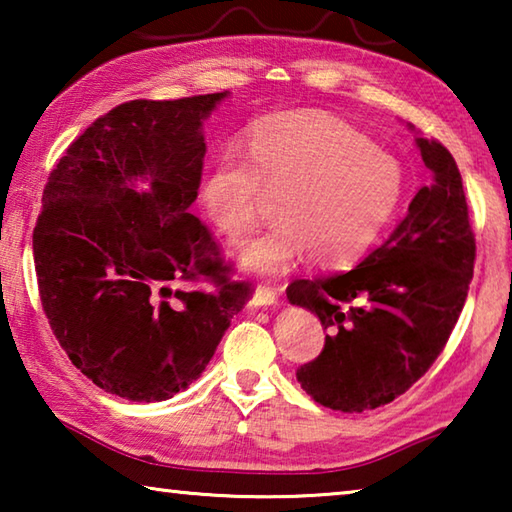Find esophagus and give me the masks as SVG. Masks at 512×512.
Listing matches in <instances>:
<instances>
[{
  "instance_id": "34e87169",
  "label": "esophagus",
  "mask_w": 512,
  "mask_h": 512,
  "mask_svg": "<svg viewBox=\"0 0 512 512\" xmlns=\"http://www.w3.org/2000/svg\"><path fill=\"white\" fill-rule=\"evenodd\" d=\"M277 302V291L271 287H257L253 298H250V307H268Z\"/></svg>"
}]
</instances>
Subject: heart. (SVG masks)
Masks as SVG:
<instances>
[{
    "label": "heart",
    "instance_id": "b5f03b06",
    "mask_svg": "<svg viewBox=\"0 0 512 512\" xmlns=\"http://www.w3.org/2000/svg\"><path fill=\"white\" fill-rule=\"evenodd\" d=\"M235 149L216 155L201 189L207 221L228 239L253 228L264 192L280 194L277 219L241 241L244 271L277 275L309 253L318 266L357 262L395 219L406 178L400 160L348 121L320 110L259 119Z\"/></svg>",
    "mask_w": 512,
    "mask_h": 512
}]
</instances>
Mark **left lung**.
I'll return each mask as SVG.
<instances>
[{
    "label": "left lung",
    "instance_id": "8db88e82",
    "mask_svg": "<svg viewBox=\"0 0 512 512\" xmlns=\"http://www.w3.org/2000/svg\"><path fill=\"white\" fill-rule=\"evenodd\" d=\"M415 144L433 180L391 237L352 271L287 289L291 305L327 329L323 352L296 372L327 409L361 413L409 391L443 352L465 305L476 244L461 173L440 142Z\"/></svg>",
    "mask_w": 512,
    "mask_h": 512
}]
</instances>
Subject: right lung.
<instances>
[{"mask_svg":"<svg viewBox=\"0 0 512 512\" xmlns=\"http://www.w3.org/2000/svg\"><path fill=\"white\" fill-rule=\"evenodd\" d=\"M228 94L121 103L69 144L42 192L33 230L42 309L74 366L124 400L185 391L250 296L189 214L203 124ZM201 279L213 287L175 289Z\"/></svg>","mask_w":512,"mask_h":512,"instance_id":"right-lung-1","label":"right lung"}]
</instances>
